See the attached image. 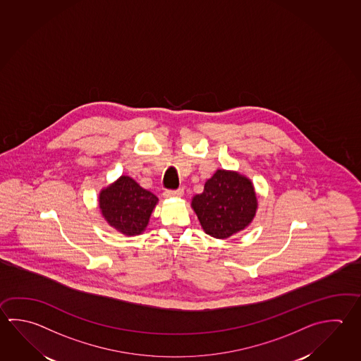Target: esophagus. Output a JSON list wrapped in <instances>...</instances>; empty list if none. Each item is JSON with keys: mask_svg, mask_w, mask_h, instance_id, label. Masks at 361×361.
<instances>
[{"mask_svg": "<svg viewBox=\"0 0 361 361\" xmlns=\"http://www.w3.org/2000/svg\"><path fill=\"white\" fill-rule=\"evenodd\" d=\"M184 195V189H177V190H166L164 192V197H180Z\"/></svg>", "mask_w": 361, "mask_h": 361, "instance_id": "obj_1", "label": "esophagus"}]
</instances>
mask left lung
<instances>
[{
	"mask_svg": "<svg viewBox=\"0 0 361 361\" xmlns=\"http://www.w3.org/2000/svg\"><path fill=\"white\" fill-rule=\"evenodd\" d=\"M191 208L207 235L228 238L252 224L258 199L249 177L236 171L217 170L205 181L203 192L192 197Z\"/></svg>",
	"mask_w": 361,
	"mask_h": 361,
	"instance_id": "1",
	"label": "left lung"
}]
</instances>
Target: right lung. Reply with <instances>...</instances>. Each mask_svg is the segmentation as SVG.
<instances>
[{"label": "right lung", "instance_id": "obj_1", "mask_svg": "<svg viewBox=\"0 0 361 361\" xmlns=\"http://www.w3.org/2000/svg\"><path fill=\"white\" fill-rule=\"evenodd\" d=\"M158 197L134 178L123 175L99 191L98 205L102 217L116 231L126 236L143 233L149 224Z\"/></svg>", "mask_w": 361, "mask_h": 361}]
</instances>
